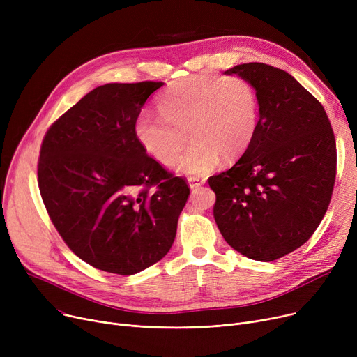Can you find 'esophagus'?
<instances>
[{"instance_id":"esophagus-1","label":"esophagus","mask_w":357,"mask_h":357,"mask_svg":"<svg viewBox=\"0 0 357 357\" xmlns=\"http://www.w3.org/2000/svg\"><path fill=\"white\" fill-rule=\"evenodd\" d=\"M188 183H190L191 190H195V188H199L201 185L205 183V179H202L199 176H191V178H188Z\"/></svg>"}]
</instances>
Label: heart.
Returning <instances> with one entry per match:
<instances>
[{
	"instance_id": "b5f03b06",
	"label": "heart",
	"mask_w": 357,
	"mask_h": 357,
	"mask_svg": "<svg viewBox=\"0 0 357 357\" xmlns=\"http://www.w3.org/2000/svg\"><path fill=\"white\" fill-rule=\"evenodd\" d=\"M159 114L140 112L135 135L146 152L162 165H172L188 136L194 143L176 169L202 176L220 158L234 162L250 146L257 128V98L240 77L197 75L169 86L158 101Z\"/></svg>"
}]
</instances>
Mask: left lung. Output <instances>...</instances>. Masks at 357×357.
<instances>
[{
  "label": "left lung",
  "instance_id": "8db88e82",
  "mask_svg": "<svg viewBox=\"0 0 357 357\" xmlns=\"http://www.w3.org/2000/svg\"><path fill=\"white\" fill-rule=\"evenodd\" d=\"M256 91L255 137L229 171L208 179L214 218L238 253L271 261L301 248L321 222L331 199L337 150L324 107L282 69L237 65Z\"/></svg>",
  "mask_w": 357,
  "mask_h": 357
}]
</instances>
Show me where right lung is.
<instances>
[{"instance_id":"obj_1","label":"right lung","mask_w":357,"mask_h":357,"mask_svg":"<svg viewBox=\"0 0 357 357\" xmlns=\"http://www.w3.org/2000/svg\"><path fill=\"white\" fill-rule=\"evenodd\" d=\"M162 85H101L43 137L37 181L47 214L68 248L100 271L135 275L174 245L190 188L135 135L144 102Z\"/></svg>"}]
</instances>
